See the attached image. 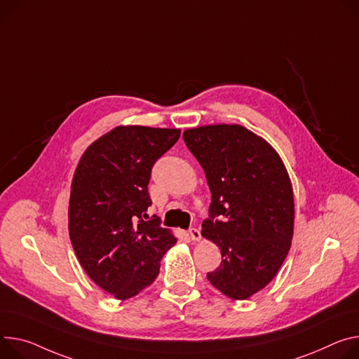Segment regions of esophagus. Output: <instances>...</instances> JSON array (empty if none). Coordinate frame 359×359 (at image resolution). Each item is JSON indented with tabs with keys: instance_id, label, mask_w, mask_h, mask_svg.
<instances>
[{
	"instance_id": "esophagus-1",
	"label": "esophagus",
	"mask_w": 359,
	"mask_h": 359,
	"mask_svg": "<svg viewBox=\"0 0 359 359\" xmlns=\"http://www.w3.org/2000/svg\"><path fill=\"white\" fill-rule=\"evenodd\" d=\"M189 236H190V239L191 241H201V238H202V235H201V231L199 229H196V227H191V229L189 231Z\"/></svg>"
}]
</instances>
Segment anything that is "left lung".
I'll list each match as a JSON object with an SVG mask.
<instances>
[{"label": "left lung", "mask_w": 359, "mask_h": 359, "mask_svg": "<svg viewBox=\"0 0 359 359\" xmlns=\"http://www.w3.org/2000/svg\"><path fill=\"white\" fill-rule=\"evenodd\" d=\"M183 140L205 170L212 203L202 235L222 253L208 280L246 299L278 273L293 236V191L279 154L238 124L186 130Z\"/></svg>", "instance_id": "8db88e82"}]
</instances>
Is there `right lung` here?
<instances>
[{
	"instance_id": "obj_1",
	"label": "right lung",
	"mask_w": 359,
	"mask_h": 359,
	"mask_svg": "<svg viewBox=\"0 0 359 359\" xmlns=\"http://www.w3.org/2000/svg\"><path fill=\"white\" fill-rule=\"evenodd\" d=\"M180 137L177 128L120 126L95 140L76 169L69 231L87 275L116 299L154 282L160 260L175 243L151 206V169Z\"/></svg>"
}]
</instances>
